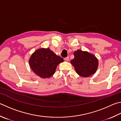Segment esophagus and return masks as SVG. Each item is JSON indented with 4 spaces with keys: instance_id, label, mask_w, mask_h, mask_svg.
Listing matches in <instances>:
<instances>
[{
    "instance_id": "1",
    "label": "esophagus",
    "mask_w": 121,
    "mask_h": 121,
    "mask_svg": "<svg viewBox=\"0 0 121 121\" xmlns=\"http://www.w3.org/2000/svg\"><path fill=\"white\" fill-rule=\"evenodd\" d=\"M65 61H68L69 60V56L66 57V58H65Z\"/></svg>"
}]
</instances>
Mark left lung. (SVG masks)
<instances>
[{
  "instance_id": "1",
  "label": "left lung",
  "mask_w": 121,
  "mask_h": 121,
  "mask_svg": "<svg viewBox=\"0 0 121 121\" xmlns=\"http://www.w3.org/2000/svg\"><path fill=\"white\" fill-rule=\"evenodd\" d=\"M73 55L74 59L71 61V63L79 75L88 77L95 73L98 63L93 54L78 50L74 52Z\"/></svg>"
}]
</instances>
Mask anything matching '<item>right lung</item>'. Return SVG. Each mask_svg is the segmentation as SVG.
I'll return each instance as SVG.
<instances>
[{
  "instance_id": "add662e5",
  "label": "right lung",
  "mask_w": 121,
  "mask_h": 121,
  "mask_svg": "<svg viewBox=\"0 0 121 121\" xmlns=\"http://www.w3.org/2000/svg\"><path fill=\"white\" fill-rule=\"evenodd\" d=\"M63 61V58L55 54L49 48H42L32 55L29 64L35 73L41 78H47L53 75L57 65Z\"/></svg>"
}]
</instances>
